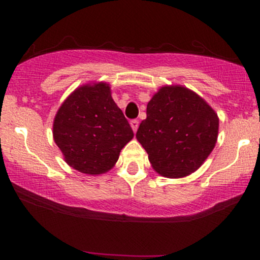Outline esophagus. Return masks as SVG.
<instances>
[{"mask_svg": "<svg viewBox=\"0 0 260 260\" xmlns=\"http://www.w3.org/2000/svg\"><path fill=\"white\" fill-rule=\"evenodd\" d=\"M138 126H139V122L138 121H137V120L131 121V127H132V129H133L134 133H136L137 129H138Z\"/></svg>", "mask_w": 260, "mask_h": 260, "instance_id": "1", "label": "esophagus"}]
</instances>
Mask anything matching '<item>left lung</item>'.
I'll list each match as a JSON object with an SVG mask.
<instances>
[{
  "instance_id": "left-lung-1",
  "label": "left lung",
  "mask_w": 260,
  "mask_h": 260,
  "mask_svg": "<svg viewBox=\"0 0 260 260\" xmlns=\"http://www.w3.org/2000/svg\"><path fill=\"white\" fill-rule=\"evenodd\" d=\"M217 134L219 117L207 101L183 85H164L148 103L136 138L157 174L182 178L204 164Z\"/></svg>"
}]
</instances>
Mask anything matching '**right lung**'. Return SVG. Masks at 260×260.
Wrapping results in <instances>:
<instances>
[{
    "instance_id": "right-lung-1",
    "label": "right lung",
    "mask_w": 260,
    "mask_h": 260,
    "mask_svg": "<svg viewBox=\"0 0 260 260\" xmlns=\"http://www.w3.org/2000/svg\"><path fill=\"white\" fill-rule=\"evenodd\" d=\"M52 134L66 162L91 176L109 172L134 136L105 82L83 84L71 92L56 112Z\"/></svg>"
}]
</instances>
